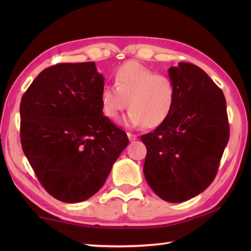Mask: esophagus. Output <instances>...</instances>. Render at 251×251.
I'll return each mask as SVG.
<instances>
[{
  "instance_id": "obj_1",
  "label": "esophagus",
  "mask_w": 251,
  "mask_h": 251,
  "mask_svg": "<svg viewBox=\"0 0 251 251\" xmlns=\"http://www.w3.org/2000/svg\"><path fill=\"white\" fill-rule=\"evenodd\" d=\"M127 136H128V139L130 141H135L137 139V136L134 135V134H131V132H127Z\"/></svg>"
}]
</instances>
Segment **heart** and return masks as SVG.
<instances>
[{
  "instance_id": "obj_1",
  "label": "heart",
  "mask_w": 251,
  "mask_h": 251,
  "mask_svg": "<svg viewBox=\"0 0 251 251\" xmlns=\"http://www.w3.org/2000/svg\"><path fill=\"white\" fill-rule=\"evenodd\" d=\"M177 100V89L170 77L157 74L136 61L117 68L114 86L101 89V111L109 120H116L122 111L130 109L125 116L127 126L148 128L162 125L172 114Z\"/></svg>"
}]
</instances>
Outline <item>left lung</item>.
Instances as JSON below:
<instances>
[{"label":"left lung","mask_w":251,"mask_h":251,"mask_svg":"<svg viewBox=\"0 0 251 251\" xmlns=\"http://www.w3.org/2000/svg\"><path fill=\"white\" fill-rule=\"evenodd\" d=\"M168 74L177 100L168 119L141 136L147 147L143 173L157 196L181 202L214 181L230 128L225 95L204 70L179 62Z\"/></svg>","instance_id":"8db88e82"}]
</instances>
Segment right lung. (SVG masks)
<instances>
[{"label": "right lung", "instance_id": "right-lung-1", "mask_svg": "<svg viewBox=\"0 0 251 251\" xmlns=\"http://www.w3.org/2000/svg\"><path fill=\"white\" fill-rule=\"evenodd\" d=\"M103 86L94 61L58 63L42 71L21 98V147L58 201L79 202L97 193L129 142L101 111Z\"/></svg>", "mask_w": 251, "mask_h": 251}]
</instances>
